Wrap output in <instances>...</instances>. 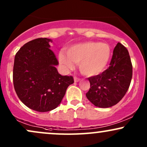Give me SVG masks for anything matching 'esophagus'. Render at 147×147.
I'll use <instances>...</instances> for the list:
<instances>
[{
	"label": "esophagus",
	"instance_id": "obj_1",
	"mask_svg": "<svg viewBox=\"0 0 147 147\" xmlns=\"http://www.w3.org/2000/svg\"><path fill=\"white\" fill-rule=\"evenodd\" d=\"M74 81H75V82H78L80 81V79L78 78V77H74Z\"/></svg>",
	"mask_w": 147,
	"mask_h": 147
}]
</instances>
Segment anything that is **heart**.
<instances>
[{
    "instance_id": "heart-1",
    "label": "heart",
    "mask_w": 147,
    "mask_h": 147,
    "mask_svg": "<svg viewBox=\"0 0 147 147\" xmlns=\"http://www.w3.org/2000/svg\"><path fill=\"white\" fill-rule=\"evenodd\" d=\"M66 54L61 52L59 55V60L64 68L71 70L74 63H78L81 72L90 77L105 70L110 61L111 50L106 43L86 41L70 47Z\"/></svg>"
}]
</instances>
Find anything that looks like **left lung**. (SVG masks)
Returning a JSON list of instances; mask_svg holds the SVG:
<instances>
[{
  "label": "left lung",
  "instance_id": "obj_1",
  "mask_svg": "<svg viewBox=\"0 0 147 147\" xmlns=\"http://www.w3.org/2000/svg\"><path fill=\"white\" fill-rule=\"evenodd\" d=\"M132 75L133 66L129 51L118 43L113 50L109 68L88 78L90 87L86 94V97L99 108L115 105L127 92Z\"/></svg>",
  "mask_w": 147,
  "mask_h": 147
}]
</instances>
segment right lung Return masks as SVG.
I'll return each instance as SVG.
<instances>
[{
  "label": "right lung",
  "instance_id": "right-lung-1",
  "mask_svg": "<svg viewBox=\"0 0 147 147\" xmlns=\"http://www.w3.org/2000/svg\"><path fill=\"white\" fill-rule=\"evenodd\" d=\"M51 39L38 38L28 42L15 55L13 82L18 98L38 112H48L61 102L65 91L74 83L72 76H62L49 44Z\"/></svg>",
  "mask_w": 147,
  "mask_h": 147
}]
</instances>
